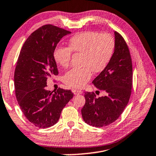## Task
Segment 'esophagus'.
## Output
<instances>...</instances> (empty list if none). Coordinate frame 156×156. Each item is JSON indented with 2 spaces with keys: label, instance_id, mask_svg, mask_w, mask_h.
<instances>
[{
  "label": "esophagus",
  "instance_id": "1",
  "mask_svg": "<svg viewBox=\"0 0 156 156\" xmlns=\"http://www.w3.org/2000/svg\"><path fill=\"white\" fill-rule=\"evenodd\" d=\"M73 93L75 95H78V94H81L83 93V91L81 90H73Z\"/></svg>",
  "mask_w": 156,
  "mask_h": 156
}]
</instances>
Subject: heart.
<instances>
[{"instance_id": "1", "label": "heart", "mask_w": 156, "mask_h": 156, "mask_svg": "<svg viewBox=\"0 0 156 156\" xmlns=\"http://www.w3.org/2000/svg\"><path fill=\"white\" fill-rule=\"evenodd\" d=\"M116 41L109 33L90 31L78 33L69 41L68 47L58 46L53 52L54 60L63 68L70 65L72 53L82 54L83 67L73 69L64 76L63 80L69 87L81 88L94 73H101L107 67L115 53Z\"/></svg>"}]
</instances>
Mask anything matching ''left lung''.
<instances>
[{"label": "left lung", "instance_id": "8db88e82", "mask_svg": "<svg viewBox=\"0 0 156 156\" xmlns=\"http://www.w3.org/2000/svg\"><path fill=\"white\" fill-rule=\"evenodd\" d=\"M116 48L109 65L92 81L105 96L96 97L85 93V104L81 110L83 120L94 127H103L115 122L129 101L133 84V66L130 51L121 34L115 32Z\"/></svg>", "mask_w": 156, "mask_h": 156}]
</instances>
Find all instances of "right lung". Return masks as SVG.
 I'll use <instances>...</instances> for the list:
<instances>
[{
  "instance_id": "right-lung-1",
  "label": "right lung",
  "mask_w": 156,
  "mask_h": 156,
  "mask_svg": "<svg viewBox=\"0 0 156 156\" xmlns=\"http://www.w3.org/2000/svg\"><path fill=\"white\" fill-rule=\"evenodd\" d=\"M71 32L51 24L34 31L19 53L14 71L16 100L25 117L35 126L51 127L73 98L71 90H46L47 79L58 75L53 52L60 39Z\"/></svg>"
}]
</instances>
